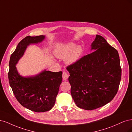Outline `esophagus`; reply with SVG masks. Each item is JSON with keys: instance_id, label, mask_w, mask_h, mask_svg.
<instances>
[{"instance_id": "obj_1", "label": "esophagus", "mask_w": 132, "mask_h": 132, "mask_svg": "<svg viewBox=\"0 0 132 132\" xmlns=\"http://www.w3.org/2000/svg\"><path fill=\"white\" fill-rule=\"evenodd\" d=\"M69 77V75H68V73H67L66 72H63L62 73V78L63 80H66L68 79Z\"/></svg>"}]
</instances>
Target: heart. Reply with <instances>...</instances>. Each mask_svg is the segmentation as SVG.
<instances>
[{"label":"heart","instance_id":"1","mask_svg":"<svg viewBox=\"0 0 132 132\" xmlns=\"http://www.w3.org/2000/svg\"><path fill=\"white\" fill-rule=\"evenodd\" d=\"M83 52L80 45L73 43H69L57 45L55 51L56 56L60 59H65L66 62L69 65L73 64L78 61Z\"/></svg>","mask_w":132,"mask_h":132}]
</instances>
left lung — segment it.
<instances>
[{
	"mask_svg": "<svg viewBox=\"0 0 132 132\" xmlns=\"http://www.w3.org/2000/svg\"><path fill=\"white\" fill-rule=\"evenodd\" d=\"M92 53L68 66L71 94L78 108L92 110L111 101L121 79L120 57L105 38L96 35Z\"/></svg>",
	"mask_w": 132,
	"mask_h": 132,
	"instance_id": "obj_1",
	"label": "left lung"
}]
</instances>
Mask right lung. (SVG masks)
Returning a JSON list of instances; mask_svg holds the SVG:
<instances>
[{
  "mask_svg": "<svg viewBox=\"0 0 132 132\" xmlns=\"http://www.w3.org/2000/svg\"><path fill=\"white\" fill-rule=\"evenodd\" d=\"M45 38L43 35L25 37L11 55L9 61L8 78L15 96L23 107L36 112L53 108L62 82V72L44 70L36 75L23 77L19 73L16 65L28 45L41 43Z\"/></svg>",
  "mask_w": 132,
  "mask_h": 132,
  "instance_id": "add662e5",
  "label": "right lung"
}]
</instances>
